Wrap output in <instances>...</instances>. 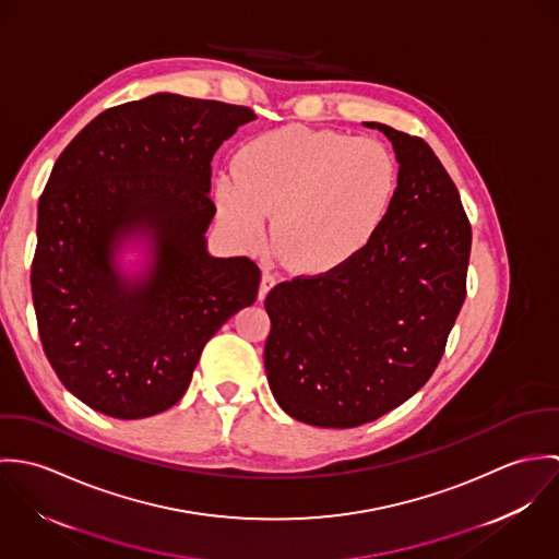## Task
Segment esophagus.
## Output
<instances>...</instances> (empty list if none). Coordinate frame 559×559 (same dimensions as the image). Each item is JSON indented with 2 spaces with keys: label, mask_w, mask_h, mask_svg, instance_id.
Wrapping results in <instances>:
<instances>
[{
  "label": "esophagus",
  "mask_w": 559,
  "mask_h": 559,
  "mask_svg": "<svg viewBox=\"0 0 559 559\" xmlns=\"http://www.w3.org/2000/svg\"><path fill=\"white\" fill-rule=\"evenodd\" d=\"M273 286H275V275H273V273H269V271H264V273H262V282H260L258 299H264Z\"/></svg>",
  "instance_id": "esophagus-1"
}]
</instances>
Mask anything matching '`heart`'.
<instances>
[{
  "label": "heart",
  "instance_id": "obj_1",
  "mask_svg": "<svg viewBox=\"0 0 559 559\" xmlns=\"http://www.w3.org/2000/svg\"><path fill=\"white\" fill-rule=\"evenodd\" d=\"M400 171L392 151L372 138L284 127L249 140L237 174L222 171L215 200L222 219L247 245L266 235L301 273H329L357 258L383 230Z\"/></svg>",
  "mask_w": 559,
  "mask_h": 559
}]
</instances>
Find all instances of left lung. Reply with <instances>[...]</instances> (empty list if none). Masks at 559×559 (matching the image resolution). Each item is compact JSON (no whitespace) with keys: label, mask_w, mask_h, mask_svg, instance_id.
I'll use <instances>...</instances> for the list:
<instances>
[{"label":"left lung","mask_w":559,"mask_h":559,"mask_svg":"<svg viewBox=\"0 0 559 559\" xmlns=\"http://www.w3.org/2000/svg\"><path fill=\"white\" fill-rule=\"evenodd\" d=\"M366 127L385 133L400 163L383 230L344 266L264 299L271 392L320 428L374 421L424 388L467 297L472 224L454 180L421 138Z\"/></svg>","instance_id":"8db88e82"}]
</instances>
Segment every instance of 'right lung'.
Returning <instances> with one entry per match:
<instances>
[{"label": "right lung", "mask_w": 559, "mask_h": 559, "mask_svg": "<svg viewBox=\"0 0 559 559\" xmlns=\"http://www.w3.org/2000/svg\"><path fill=\"white\" fill-rule=\"evenodd\" d=\"M249 107L153 94L85 124L38 202L32 299L62 385L118 419L185 396L204 344L258 297L260 266L206 253L211 160ZM146 229L156 264L140 285L112 269L116 241Z\"/></svg>", "instance_id": "add662e5"}]
</instances>
